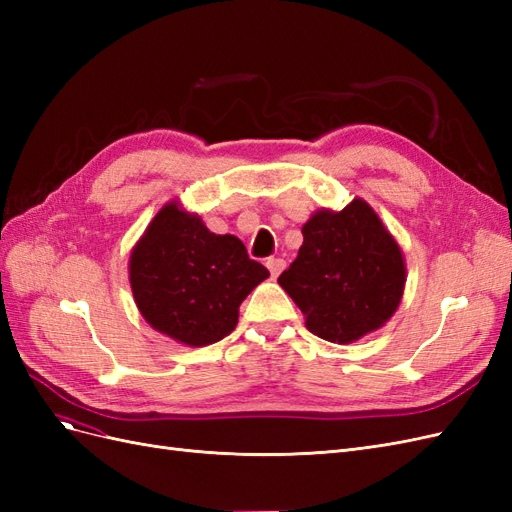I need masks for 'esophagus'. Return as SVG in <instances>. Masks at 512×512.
Listing matches in <instances>:
<instances>
[{
  "label": "esophagus",
  "instance_id": "obj_1",
  "mask_svg": "<svg viewBox=\"0 0 512 512\" xmlns=\"http://www.w3.org/2000/svg\"><path fill=\"white\" fill-rule=\"evenodd\" d=\"M286 267V262L282 258H269L267 260V269L271 271V277H277Z\"/></svg>",
  "mask_w": 512,
  "mask_h": 512
}]
</instances>
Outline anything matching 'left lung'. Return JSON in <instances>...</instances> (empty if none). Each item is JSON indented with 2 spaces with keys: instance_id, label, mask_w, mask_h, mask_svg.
I'll return each mask as SVG.
<instances>
[{
  "instance_id": "1",
  "label": "left lung",
  "mask_w": 512,
  "mask_h": 512,
  "mask_svg": "<svg viewBox=\"0 0 512 512\" xmlns=\"http://www.w3.org/2000/svg\"><path fill=\"white\" fill-rule=\"evenodd\" d=\"M303 245L277 277L305 316V327L333 344H352L393 318L404 297L406 260L363 198L342 211L318 209Z\"/></svg>"
}]
</instances>
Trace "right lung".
<instances>
[{"instance_id": "1", "label": "right lung", "mask_w": 512, "mask_h": 512, "mask_svg": "<svg viewBox=\"0 0 512 512\" xmlns=\"http://www.w3.org/2000/svg\"><path fill=\"white\" fill-rule=\"evenodd\" d=\"M132 297L162 335L200 348L235 331L239 305L269 271L235 235H215L198 213L166 203L136 241L128 262Z\"/></svg>"}]
</instances>
